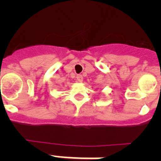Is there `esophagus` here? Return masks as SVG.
Instances as JSON below:
<instances>
[{"label":"esophagus","mask_w":161,"mask_h":161,"mask_svg":"<svg viewBox=\"0 0 161 161\" xmlns=\"http://www.w3.org/2000/svg\"><path fill=\"white\" fill-rule=\"evenodd\" d=\"M76 79H77V80L79 82L83 81V76H82L81 75H77V76H76Z\"/></svg>","instance_id":"obj_1"}]
</instances>
